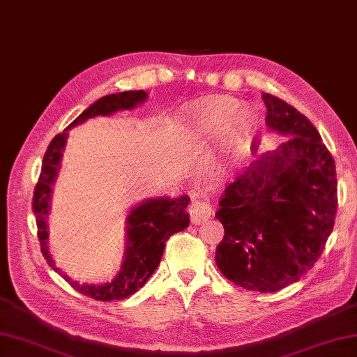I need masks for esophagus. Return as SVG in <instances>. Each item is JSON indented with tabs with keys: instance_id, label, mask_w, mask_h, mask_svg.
I'll list each match as a JSON object with an SVG mask.
<instances>
[{
	"instance_id": "1",
	"label": "esophagus",
	"mask_w": 357,
	"mask_h": 357,
	"mask_svg": "<svg viewBox=\"0 0 357 357\" xmlns=\"http://www.w3.org/2000/svg\"><path fill=\"white\" fill-rule=\"evenodd\" d=\"M188 215L193 224H202L213 215V207L207 199H193L188 206Z\"/></svg>"
}]
</instances>
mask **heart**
<instances>
[{"mask_svg": "<svg viewBox=\"0 0 357 357\" xmlns=\"http://www.w3.org/2000/svg\"><path fill=\"white\" fill-rule=\"evenodd\" d=\"M239 104L233 98H208L195 105L190 119L178 126L181 141L188 146H199L206 136H218L216 153L210 159V169L221 174L245 151L253 132V121L244 110H238Z\"/></svg>", "mask_w": 357, "mask_h": 357, "instance_id": "heart-1", "label": "heart"}]
</instances>
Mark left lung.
I'll use <instances>...</instances> for the list:
<instances>
[{"instance_id": "8db88e82", "label": "left lung", "mask_w": 357, "mask_h": 357, "mask_svg": "<svg viewBox=\"0 0 357 357\" xmlns=\"http://www.w3.org/2000/svg\"><path fill=\"white\" fill-rule=\"evenodd\" d=\"M267 126L291 136L225 188L216 218L222 275L250 291L275 293L314 267L335 227L336 165L319 132L293 105L262 93Z\"/></svg>"}]
</instances>
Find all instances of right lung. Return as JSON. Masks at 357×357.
<instances>
[{"mask_svg":"<svg viewBox=\"0 0 357 357\" xmlns=\"http://www.w3.org/2000/svg\"><path fill=\"white\" fill-rule=\"evenodd\" d=\"M147 93L142 90L135 92H123L116 95L102 96L86 109L73 123L66 128L63 133H58L49 144L44 153L41 173L35 185L32 208L36 218L38 239H40L43 256L47 264L53 267L50 255L47 252V225H45V215L49 213V201L52 184L58 173L61 150L64 149L67 130L77 124L84 123L86 119L112 115L118 110L132 109L136 104L142 102ZM187 196H181L178 199H150L142 202L141 206L132 210L128 216V247L126 253V261L119 275L104 285H87L73 282L70 278L63 276L78 293L92 298L95 301H119L128 298L136 293L153 275L165 248V242L172 234L185 230L190 224V218L187 215L188 206ZM59 271L56 267H53Z\"/></svg>","mask_w":357,"mask_h":357,"instance_id":"obj_1","label":"right lung"}]
</instances>
